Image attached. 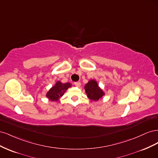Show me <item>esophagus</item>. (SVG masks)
Segmentation results:
<instances>
[{"instance_id": "esophagus-1", "label": "esophagus", "mask_w": 158, "mask_h": 158, "mask_svg": "<svg viewBox=\"0 0 158 158\" xmlns=\"http://www.w3.org/2000/svg\"><path fill=\"white\" fill-rule=\"evenodd\" d=\"M74 85L76 87H80L81 85V83L80 82H74Z\"/></svg>"}]
</instances>
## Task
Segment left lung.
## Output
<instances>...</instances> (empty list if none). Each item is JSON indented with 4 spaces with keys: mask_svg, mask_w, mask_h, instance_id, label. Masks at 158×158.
<instances>
[{
    "mask_svg": "<svg viewBox=\"0 0 158 158\" xmlns=\"http://www.w3.org/2000/svg\"><path fill=\"white\" fill-rule=\"evenodd\" d=\"M85 89L88 97L94 101H97L104 95L103 91L99 88L96 81L93 80L89 81V82L85 84Z\"/></svg>",
    "mask_w": 158,
    "mask_h": 158,
    "instance_id": "left-lung-1",
    "label": "left lung"
}]
</instances>
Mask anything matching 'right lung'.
Wrapping results in <instances>:
<instances>
[{
	"mask_svg": "<svg viewBox=\"0 0 158 158\" xmlns=\"http://www.w3.org/2000/svg\"><path fill=\"white\" fill-rule=\"evenodd\" d=\"M71 86L70 83L63 84L60 82H57L47 94V97L51 101H57L65 92V91Z\"/></svg>",
	"mask_w": 158,
	"mask_h": 158,
	"instance_id": "add662e5",
	"label": "right lung"
}]
</instances>
